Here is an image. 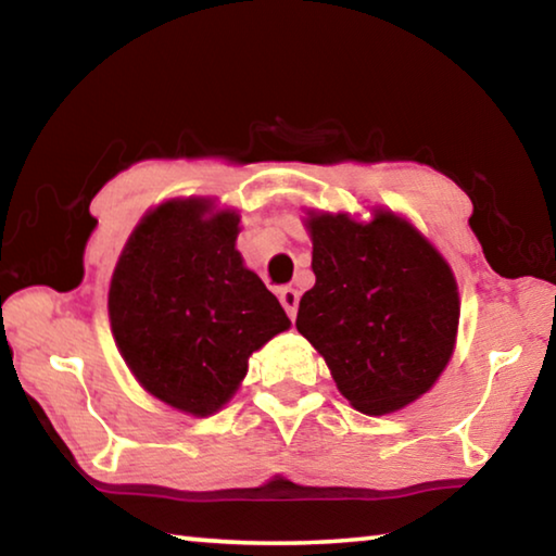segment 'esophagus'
Wrapping results in <instances>:
<instances>
[{"instance_id":"1","label":"esophagus","mask_w":556,"mask_h":556,"mask_svg":"<svg viewBox=\"0 0 556 556\" xmlns=\"http://www.w3.org/2000/svg\"><path fill=\"white\" fill-rule=\"evenodd\" d=\"M279 301H281V306H285L287 316L294 318L296 316V308H299V291L291 289V287L279 289Z\"/></svg>"}]
</instances>
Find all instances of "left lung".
<instances>
[{
    "label": "left lung",
    "mask_w": 556,
    "mask_h": 556,
    "mask_svg": "<svg viewBox=\"0 0 556 556\" xmlns=\"http://www.w3.org/2000/svg\"><path fill=\"white\" fill-rule=\"evenodd\" d=\"M314 289L299 301V333L326 357L338 390L365 414L425 394L456 343L451 267L407 220L375 213L314 215Z\"/></svg>",
    "instance_id": "8db88e82"
}]
</instances>
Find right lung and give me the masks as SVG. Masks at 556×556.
Returning <instances> with one entry per match:
<instances>
[{"label": "right lung", "mask_w": 556, "mask_h": 556, "mask_svg": "<svg viewBox=\"0 0 556 556\" xmlns=\"http://www.w3.org/2000/svg\"><path fill=\"white\" fill-rule=\"evenodd\" d=\"M205 201L159 205L131 232L110 285V324L135 378L193 417L218 412L248 357L289 328L235 250L240 218Z\"/></svg>", "instance_id": "1"}]
</instances>
